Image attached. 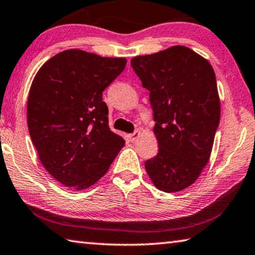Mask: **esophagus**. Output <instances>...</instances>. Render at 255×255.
<instances>
[{
  "mask_svg": "<svg viewBox=\"0 0 255 255\" xmlns=\"http://www.w3.org/2000/svg\"><path fill=\"white\" fill-rule=\"evenodd\" d=\"M139 136H140V132L138 130H136V131L132 132V134L129 135V137H130V139H131V142H136L137 138H138Z\"/></svg>",
  "mask_w": 255,
  "mask_h": 255,
  "instance_id": "34e87169",
  "label": "esophagus"
}]
</instances>
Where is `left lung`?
<instances>
[{"label": "left lung", "mask_w": 255, "mask_h": 255, "mask_svg": "<svg viewBox=\"0 0 255 255\" xmlns=\"http://www.w3.org/2000/svg\"><path fill=\"white\" fill-rule=\"evenodd\" d=\"M130 64L149 92L159 144L145 169L160 191H183L209 162L219 126L215 71L208 60L180 45L135 56Z\"/></svg>", "instance_id": "obj_1"}]
</instances>
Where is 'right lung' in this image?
<instances>
[{"label":"right lung","mask_w":255,"mask_h":255,"mask_svg":"<svg viewBox=\"0 0 255 255\" xmlns=\"http://www.w3.org/2000/svg\"><path fill=\"white\" fill-rule=\"evenodd\" d=\"M126 63L74 48L47 60L35 76L28 129L44 168L67 187H91L124 147L123 137L109 127L102 93Z\"/></svg>","instance_id":"obj_1"}]
</instances>
